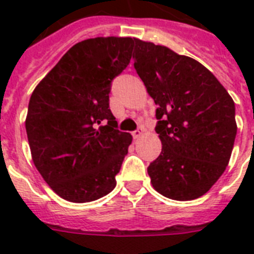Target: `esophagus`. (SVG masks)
Returning <instances> with one entry per match:
<instances>
[{"label":"esophagus","instance_id":"34e87169","mask_svg":"<svg viewBox=\"0 0 254 254\" xmlns=\"http://www.w3.org/2000/svg\"><path fill=\"white\" fill-rule=\"evenodd\" d=\"M143 127H139V129H137V130H134L133 131V133H131V134H133V138H139V137H141V135L143 134Z\"/></svg>","mask_w":254,"mask_h":254}]
</instances>
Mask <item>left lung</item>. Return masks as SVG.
I'll list each match as a JSON object with an SVG mask.
<instances>
[{
  "label": "left lung",
  "mask_w": 254,
  "mask_h": 254,
  "mask_svg": "<svg viewBox=\"0 0 254 254\" xmlns=\"http://www.w3.org/2000/svg\"><path fill=\"white\" fill-rule=\"evenodd\" d=\"M134 68L157 104L162 151L151 185L174 200L204 195L228 166L236 138L235 103L211 71L165 46L134 39Z\"/></svg>",
  "instance_id": "obj_1"
}]
</instances>
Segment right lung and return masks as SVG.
<instances>
[{"label": "right lung", "instance_id": "add662e5", "mask_svg": "<svg viewBox=\"0 0 254 254\" xmlns=\"http://www.w3.org/2000/svg\"><path fill=\"white\" fill-rule=\"evenodd\" d=\"M133 38L79 42L35 87L26 133L33 162L61 197L87 203L116 187L131 135L109 109L112 80L127 68Z\"/></svg>", "mask_w": 254, "mask_h": 254}]
</instances>
